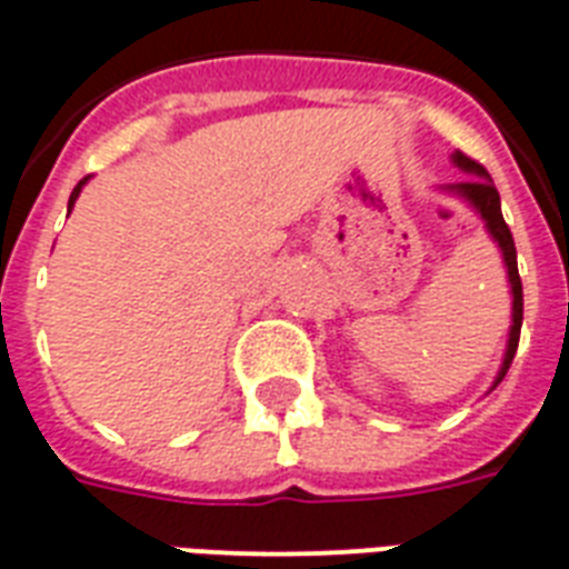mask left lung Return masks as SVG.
I'll use <instances>...</instances> for the list:
<instances>
[{"mask_svg":"<svg viewBox=\"0 0 569 569\" xmlns=\"http://www.w3.org/2000/svg\"><path fill=\"white\" fill-rule=\"evenodd\" d=\"M451 162L466 174H472L463 183H448L442 189L445 196H453L466 201V204L472 207L475 213L483 219V228H487V234L499 243L501 249V261H505V270H508V284H510V332H508V347H505V359H501V368L496 373V380H492V389L505 380V373H508L510 362H513V353H517L519 345V329H522V281H519V270H517V246H513V237H510V228L505 224V216H501V198L499 189L492 183V178L487 174L481 162H475L472 157H466V153L453 151ZM490 389V391H492Z\"/></svg>","mask_w":569,"mask_h":569,"instance_id":"1","label":"left lung"}]
</instances>
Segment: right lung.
Here are the masks:
<instances>
[{"instance_id":"1","label":"right lung","mask_w":569,"mask_h":569,"mask_svg":"<svg viewBox=\"0 0 569 569\" xmlns=\"http://www.w3.org/2000/svg\"><path fill=\"white\" fill-rule=\"evenodd\" d=\"M86 183H88V178H82V180H79V183H77V187H73V192H70V201H68L70 210H73V204H77L79 192H82V187H86Z\"/></svg>"}]
</instances>
